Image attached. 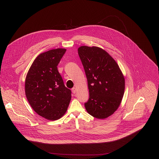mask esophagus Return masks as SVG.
Segmentation results:
<instances>
[{"label": "esophagus", "instance_id": "esophagus-1", "mask_svg": "<svg viewBox=\"0 0 159 159\" xmlns=\"http://www.w3.org/2000/svg\"><path fill=\"white\" fill-rule=\"evenodd\" d=\"M71 91H72V92L73 93H76V88H73L72 89H71Z\"/></svg>", "mask_w": 159, "mask_h": 159}]
</instances>
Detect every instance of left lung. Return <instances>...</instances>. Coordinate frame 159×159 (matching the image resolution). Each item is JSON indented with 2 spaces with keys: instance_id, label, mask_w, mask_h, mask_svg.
Listing matches in <instances>:
<instances>
[{
  "instance_id": "1",
  "label": "left lung",
  "mask_w": 159,
  "mask_h": 159,
  "mask_svg": "<svg viewBox=\"0 0 159 159\" xmlns=\"http://www.w3.org/2000/svg\"><path fill=\"white\" fill-rule=\"evenodd\" d=\"M78 53L89 92L85 108L95 118H107L121 103L125 92L124 76L117 62L100 48L82 46L79 48Z\"/></svg>"
}]
</instances>
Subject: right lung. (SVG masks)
Here are the masks:
<instances>
[{
    "label": "right lung",
    "mask_w": 159,
    "mask_h": 159,
    "mask_svg": "<svg viewBox=\"0 0 159 159\" xmlns=\"http://www.w3.org/2000/svg\"><path fill=\"white\" fill-rule=\"evenodd\" d=\"M66 51L58 48L40 53L26 76L25 92L31 107L40 116L50 120L66 113L71 91L66 88L58 71V64Z\"/></svg>",
    "instance_id": "obj_1"
}]
</instances>
